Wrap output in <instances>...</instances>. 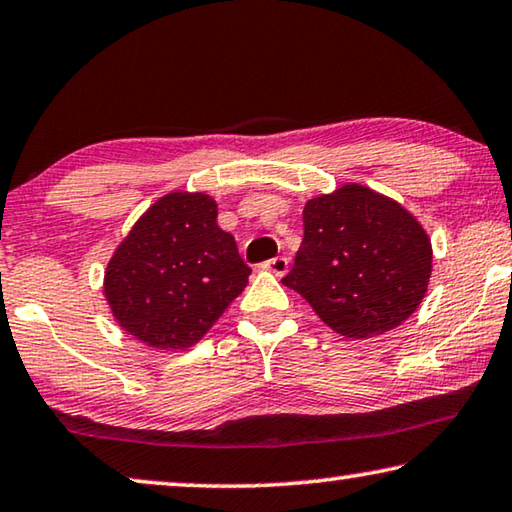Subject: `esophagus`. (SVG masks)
<instances>
[{
  "label": "esophagus",
  "mask_w": 512,
  "mask_h": 512,
  "mask_svg": "<svg viewBox=\"0 0 512 512\" xmlns=\"http://www.w3.org/2000/svg\"><path fill=\"white\" fill-rule=\"evenodd\" d=\"M262 269L271 271L273 275H285L289 271V259L287 257H273L269 262L262 264Z\"/></svg>",
  "instance_id": "obj_1"
}]
</instances>
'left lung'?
I'll use <instances>...</instances> for the list:
<instances>
[{
  "mask_svg": "<svg viewBox=\"0 0 512 512\" xmlns=\"http://www.w3.org/2000/svg\"><path fill=\"white\" fill-rule=\"evenodd\" d=\"M303 227L282 285L298 291L339 335H385L424 300L433 271L431 239L396 200L344 184L305 202Z\"/></svg>",
  "mask_w": 512,
  "mask_h": 512,
  "instance_id": "1",
  "label": "left lung"
}]
</instances>
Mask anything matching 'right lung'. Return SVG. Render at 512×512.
Here are the masks:
<instances>
[{
	"label": "right lung",
	"mask_w": 512,
	"mask_h": 512,
	"mask_svg": "<svg viewBox=\"0 0 512 512\" xmlns=\"http://www.w3.org/2000/svg\"><path fill=\"white\" fill-rule=\"evenodd\" d=\"M216 216L207 193H166L111 255L104 296L120 328L145 346L198 344L248 285V264Z\"/></svg>",
	"instance_id": "add662e5"
}]
</instances>
